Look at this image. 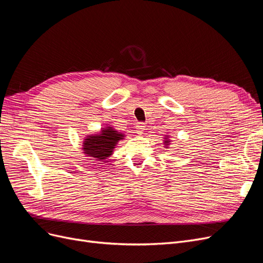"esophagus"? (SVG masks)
<instances>
[{
	"label": "esophagus",
	"mask_w": 263,
	"mask_h": 263,
	"mask_svg": "<svg viewBox=\"0 0 263 263\" xmlns=\"http://www.w3.org/2000/svg\"><path fill=\"white\" fill-rule=\"evenodd\" d=\"M135 129H136V133H138V134H140V135L143 134V132H144V130H145V123L139 122L138 124H136Z\"/></svg>",
	"instance_id": "esophagus-1"
}]
</instances>
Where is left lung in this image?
<instances>
[{
	"mask_svg": "<svg viewBox=\"0 0 263 263\" xmlns=\"http://www.w3.org/2000/svg\"><path fill=\"white\" fill-rule=\"evenodd\" d=\"M166 136H167V135H166ZM170 142H171V141H170L167 138H165V140H164V144H165V146H164V147H166V148H167V146L170 145Z\"/></svg>",
	"mask_w": 263,
	"mask_h": 263,
	"instance_id": "1",
	"label": "left lung"
}]
</instances>
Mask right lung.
<instances>
[{
	"instance_id": "1",
	"label": "right lung",
	"mask_w": 263,
	"mask_h": 263,
	"mask_svg": "<svg viewBox=\"0 0 263 263\" xmlns=\"http://www.w3.org/2000/svg\"><path fill=\"white\" fill-rule=\"evenodd\" d=\"M124 135L119 133L112 127L103 128L100 133L95 135L86 136L83 143L84 154L91 158V160H97V161H103L107 159L110 155H112L114 148L117 145L120 140H123Z\"/></svg>"
}]
</instances>
